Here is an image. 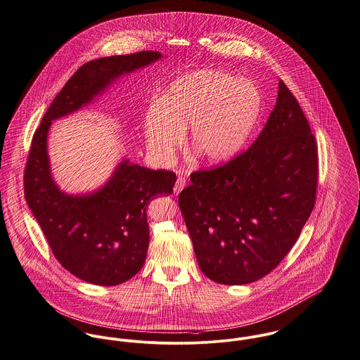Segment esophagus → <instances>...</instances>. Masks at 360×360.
<instances>
[{
	"instance_id": "34e87169",
	"label": "esophagus",
	"mask_w": 360,
	"mask_h": 360,
	"mask_svg": "<svg viewBox=\"0 0 360 360\" xmlns=\"http://www.w3.org/2000/svg\"><path fill=\"white\" fill-rule=\"evenodd\" d=\"M185 185H186V179L184 176H178V179L175 182V186H174V193H181L182 189L185 188Z\"/></svg>"
}]
</instances>
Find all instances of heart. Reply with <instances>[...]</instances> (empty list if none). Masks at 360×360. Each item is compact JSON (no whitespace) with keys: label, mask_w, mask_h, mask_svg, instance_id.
Returning a JSON list of instances; mask_svg holds the SVG:
<instances>
[{"label":"heart","mask_w":360,"mask_h":360,"mask_svg":"<svg viewBox=\"0 0 360 360\" xmlns=\"http://www.w3.org/2000/svg\"><path fill=\"white\" fill-rule=\"evenodd\" d=\"M262 93L248 79L200 70L175 79L162 100L152 101L143 117L148 149L169 160L191 127L186 153L194 162L217 165L234 158L248 141L260 112Z\"/></svg>","instance_id":"obj_1"}]
</instances>
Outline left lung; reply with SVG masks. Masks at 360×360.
<instances>
[{
  "label": "left lung",
  "mask_w": 360,
  "mask_h": 360,
  "mask_svg": "<svg viewBox=\"0 0 360 360\" xmlns=\"http://www.w3.org/2000/svg\"><path fill=\"white\" fill-rule=\"evenodd\" d=\"M191 181L178 202L201 271L223 285L273 271L297 241L318 186L315 137L285 83L248 150Z\"/></svg>",
  "instance_id": "8db88e82"
}]
</instances>
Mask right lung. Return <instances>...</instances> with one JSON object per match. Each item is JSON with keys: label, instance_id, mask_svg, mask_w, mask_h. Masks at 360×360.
<instances>
[{"label": "right lung", "instance_id": "1", "mask_svg": "<svg viewBox=\"0 0 360 360\" xmlns=\"http://www.w3.org/2000/svg\"><path fill=\"white\" fill-rule=\"evenodd\" d=\"M162 58L143 51L84 63L67 81L37 129L25 169V195L58 263L89 283L115 286L142 269L149 245L146 208L172 193L176 175L149 169L127 159L93 193L67 194L56 185L48 156L52 122L81 110L122 75Z\"/></svg>", "mask_w": 360, "mask_h": 360}]
</instances>
